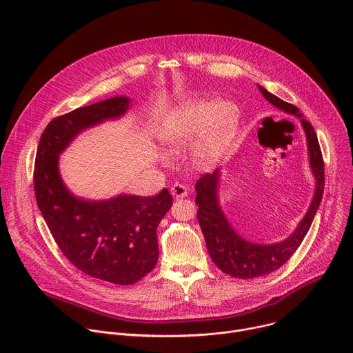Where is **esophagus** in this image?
Wrapping results in <instances>:
<instances>
[{
  "mask_svg": "<svg viewBox=\"0 0 353 353\" xmlns=\"http://www.w3.org/2000/svg\"><path fill=\"white\" fill-rule=\"evenodd\" d=\"M170 192H172V195H173L174 198H184V196L187 195V187L183 185V184L176 183V184L172 185Z\"/></svg>",
  "mask_w": 353,
  "mask_h": 353,
  "instance_id": "obj_1",
  "label": "esophagus"
}]
</instances>
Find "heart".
Listing matches in <instances>:
<instances>
[{
    "mask_svg": "<svg viewBox=\"0 0 353 353\" xmlns=\"http://www.w3.org/2000/svg\"><path fill=\"white\" fill-rule=\"evenodd\" d=\"M240 123L239 109L230 102L194 100L174 109L161 131L170 154H179L194 139L192 159L199 168L215 165L232 145Z\"/></svg>",
    "mask_w": 353,
    "mask_h": 353,
    "instance_id": "b5f03b06",
    "label": "heart"
}]
</instances>
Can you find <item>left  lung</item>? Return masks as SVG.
<instances>
[{
	"label": "left lung",
	"instance_id": "1",
	"mask_svg": "<svg viewBox=\"0 0 353 353\" xmlns=\"http://www.w3.org/2000/svg\"><path fill=\"white\" fill-rule=\"evenodd\" d=\"M259 88L263 96L276 109H281L288 114L301 117L294 105L285 102L263 86ZM300 121L307 138L310 168L316 177V190L305 218L300 221L296 230L283 241L274 244H256L241 239L234 232L219 207V170H215L212 174H204L195 184V204L198 205L196 219L204 233L208 253L215 265L222 272L233 278L253 279L268 275L281 268L294 254L300 243L303 241L316 216L324 192V161L313 125L306 119H300Z\"/></svg>",
	"mask_w": 353,
	"mask_h": 353
}]
</instances>
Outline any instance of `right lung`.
Segmentation results:
<instances>
[{
  "mask_svg": "<svg viewBox=\"0 0 353 353\" xmlns=\"http://www.w3.org/2000/svg\"><path fill=\"white\" fill-rule=\"evenodd\" d=\"M130 103L117 96L53 119L40 137L33 172L37 207L63 254L86 275L116 285H132L157 265V229L172 195L163 188L152 196L77 198L60 177L59 155L81 131L123 116Z\"/></svg>",
  "mask_w": 353,
  "mask_h": 353,
  "instance_id": "obj_1",
  "label": "right lung"
}]
</instances>
